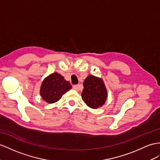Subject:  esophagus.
Listing matches in <instances>:
<instances>
[{"label":"esophagus","mask_w":160,"mask_h":160,"mask_svg":"<svg viewBox=\"0 0 160 160\" xmlns=\"http://www.w3.org/2000/svg\"><path fill=\"white\" fill-rule=\"evenodd\" d=\"M73 88L76 90V91H78V90H80V85L79 84H77V85H73Z\"/></svg>","instance_id":"esophagus-1"}]
</instances>
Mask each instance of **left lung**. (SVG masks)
Instances as JSON below:
<instances>
[{
  "label": "left lung",
  "instance_id": "left-lung-1",
  "mask_svg": "<svg viewBox=\"0 0 160 160\" xmlns=\"http://www.w3.org/2000/svg\"><path fill=\"white\" fill-rule=\"evenodd\" d=\"M84 89L81 94L84 103L92 109L102 107L108 98V91L103 79L88 75L83 82Z\"/></svg>",
  "mask_w": 160,
  "mask_h": 160
}]
</instances>
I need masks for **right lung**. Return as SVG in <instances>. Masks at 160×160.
I'll return each mask as SVG.
<instances>
[{
  "label": "right lung",
  "instance_id": "add662e5",
  "mask_svg": "<svg viewBox=\"0 0 160 160\" xmlns=\"http://www.w3.org/2000/svg\"><path fill=\"white\" fill-rule=\"evenodd\" d=\"M69 82L57 72L51 73L45 78L40 86V95L48 103L58 101L61 97L72 88Z\"/></svg>",
  "mask_w": 160,
  "mask_h": 160
}]
</instances>
